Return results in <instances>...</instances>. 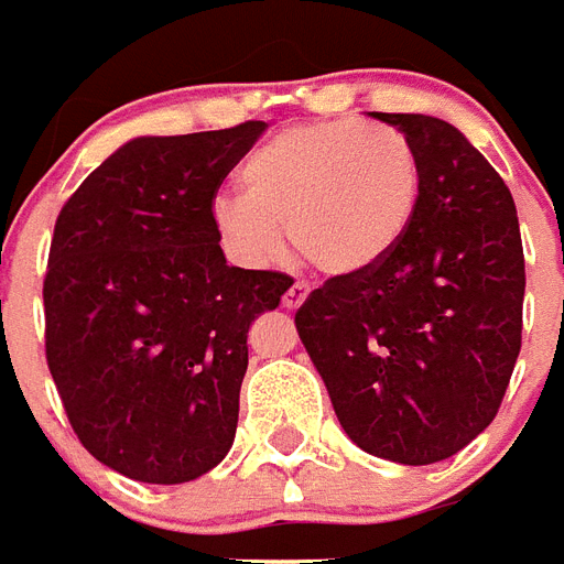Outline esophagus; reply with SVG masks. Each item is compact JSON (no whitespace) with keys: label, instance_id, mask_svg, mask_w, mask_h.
I'll return each instance as SVG.
<instances>
[{"label":"esophagus","instance_id":"obj_1","mask_svg":"<svg viewBox=\"0 0 564 564\" xmlns=\"http://www.w3.org/2000/svg\"><path fill=\"white\" fill-rule=\"evenodd\" d=\"M308 291H311L308 282H294V285L285 291V296H282V305H285V308H300V305L305 303Z\"/></svg>","mask_w":564,"mask_h":564}]
</instances>
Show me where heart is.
I'll list each match as a JSON object with an SVG mask.
<instances>
[{"instance_id": "1", "label": "heart", "mask_w": 564, "mask_h": 564, "mask_svg": "<svg viewBox=\"0 0 564 564\" xmlns=\"http://www.w3.org/2000/svg\"><path fill=\"white\" fill-rule=\"evenodd\" d=\"M245 197L220 195L212 224L227 253L268 268L294 247L326 273L381 264L408 236L422 162L404 133L364 119L296 124L259 148L241 169Z\"/></svg>"}]
</instances>
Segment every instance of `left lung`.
Returning a JSON list of instances; mask_svg holds the SVG:
<instances>
[{
    "label": "left lung",
    "instance_id": "obj_1",
    "mask_svg": "<svg viewBox=\"0 0 564 564\" xmlns=\"http://www.w3.org/2000/svg\"><path fill=\"white\" fill-rule=\"evenodd\" d=\"M413 142L422 195L381 264L326 279L296 328L358 448L427 466L466 448L521 352L524 247L501 174L448 121L376 112Z\"/></svg>",
    "mask_w": 564,
    "mask_h": 564
}]
</instances>
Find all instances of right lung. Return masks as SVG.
Instances as JSON below:
<instances>
[{
	"label": "right lung",
	"mask_w": 564,
	"mask_h": 564,
	"mask_svg": "<svg viewBox=\"0 0 564 564\" xmlns=\"http://www.w3.org/2000/svg\"><path fill=\"white\" fill-rule=\"evenodd\" d=\"M261 130L133 139L54 220L48 372L80 445L142 484H186L227 457L250 323L294 285L229 268L212 224L220 183Z\"/></svg>",
	"instance_id": "1"
}]
</instances>
